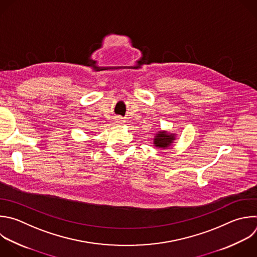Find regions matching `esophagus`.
<instances>
[{
	"instance_id": "obj_1",
	"label": "esophagus",
	"mask_w": 257,
	"mask_h": 257,
	"mask_svg": "<svg viewBox=\"0 0 257 257\" xmlns=\"http://www.w3.org/2000/svg\"><path fill=\"white\" fill-rule=\"evenodd\" d=\"M115 121H116V123H118V124H120V123H122V119L121 118H117V119H115Z\"/></svg>"
}]
</instances>
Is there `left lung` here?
<instances>
[{
  "mask_svg": "<svg viewBox=\"0 0 257 257\" xmlns=\"http://www.w3.org/2000/svg\"><path fill=\"white\" fill-rule=\"evenodd\" d=\"M174 135H168L166 132H159L154 138V144L156 147L159 148H166L173 143Z\"/></svg>",
  "mask_w": 257,
  "mask_h": 257,
  "instance_id": "1",
  "label": "left lung"
}]
</instances>
